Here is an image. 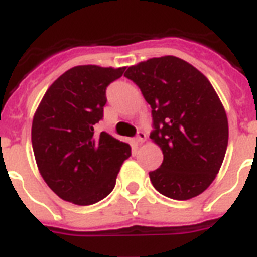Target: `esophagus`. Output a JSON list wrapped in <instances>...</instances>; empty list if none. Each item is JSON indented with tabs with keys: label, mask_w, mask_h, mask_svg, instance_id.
<instances>
[{
	"label": "esophagus",
	"mask_w": 257,
	"mask_h": 257,
	"mask_svg": "<svg viewBox=\"0 0 257 257\" xmlns=\"http://www.w3.org/2000/svg\"><path fill=\"white\" fill-rule=\"evenodd\" d=\"M147 140V135L144 132H139L137 133V137H136V142L139 143V144H142V143H144Z\"/></svg>",
	"instance_id": "esophagus-1"
}]
</instances>
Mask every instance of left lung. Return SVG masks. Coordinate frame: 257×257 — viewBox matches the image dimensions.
Here are the masks:
<instances>
[{"mask_svg": "<svg viewBox=\"0 0 257 257\" xmlns=\"http://www.w3.org/2000/svg\"><path fill=\"white\" fill-rule=\"evenodd\" d=\"M152 109L151 140L163 163L150 172L160 194L176 201L194 198L211 185L228 147V117L206 76L186 60L160 56L128 67Z\"/></svg>", "mask_w": 257, "mask_h": 257, "instance_id": "left-lung-1", "label": "left lung"}]
</instances>
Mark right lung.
Here are the masks:
<instances>
[{
	"label": "right lung",
	"instance_id": "add662e5",
	"mask_svg": "<svg viewBox=\"0 0 257 257\" xmlns=\"http://www.w3.org/2000/svg\"><path fill=\"white\" fill-rule=\"evenodd\" d=\"M126 67L85 64L70 68L48 87L32 121L37 168L58 197L93 205L114 189L131 147L106 132L94 133L103 117L106 87Z\"/></svg>",
	"mask_w": 257,
	"mask_h": 257
}]
</instances>
